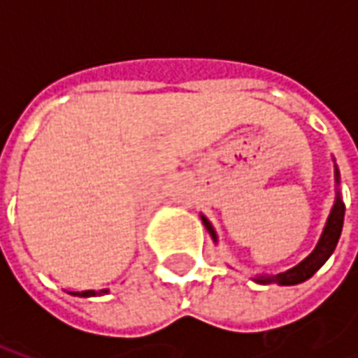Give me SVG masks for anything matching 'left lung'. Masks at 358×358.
Wrapping results in <instances>:
<instances>
[{
	"label": "left lung",
	"mask_w": 358,
	"mask_h": 358,
	"mask_svg": "<svg viewBox=\"0 0 358 358\" xmlns=\"http://www.w3.org/2000/svg\"><path fill=\"white\" fill-rule=\"evenodd\" d=\"M334 176H336V201L331 205V210L328 218H326V224L320 234V240L316 243V248L313 249V253L305 257L299 264H295L292 268L284 270L280 274H257L255 278H251L257 284H280V285H295L305 282L308 278L315 274L316 270L320 268L330 255L334 253V249L338 245L339 236H341V228H343V217H345V205L341 201V195H339V169L338 164H334ZM201 220L207 232L210 234V238L215 243H218V236L215 232V228L209 222V218L201 215Z\"/></svg>",
	"instance_id": "left-lung-1"
}]
</instances>
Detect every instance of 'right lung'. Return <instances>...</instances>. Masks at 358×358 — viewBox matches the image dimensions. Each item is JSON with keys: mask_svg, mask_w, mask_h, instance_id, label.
Returning <instances> with one entry per match:
<instances>
[{"mask_svg": "<svg viewBox=\"0 0 358 358\" xmlns=\"http://www.w3.org/2000/svg\"><path fill=\"white\" fill-rule=\"evenodd\" d=\"M109 292V289H99V292H95V289H86V292H69L71 295H76V297H95V295H105V293Z\"/></svg>", "mask_w": 358, "mask_h": 358, "instance_id": "right-lung-1", "label": "right lung"}]
</instances>
